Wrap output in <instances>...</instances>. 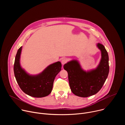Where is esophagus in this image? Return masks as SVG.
I'll return each instance as SVG.
<instances>
[{"label":"esophagus","mask_w":125,"mask_h":125,"mask_svg":"<svg viewBox=\"0 0 125 125\" xmlns=\"http://www.w3.org/2000/svg\"><path fill=\"white\" fill-rule=\"evenodd\" d=\"M68 62V59L66 58H64L63 59H62V60H61V63L62 65L65 64V63H66Z\"/></svg>","instance_id":"1"}]
</instances>
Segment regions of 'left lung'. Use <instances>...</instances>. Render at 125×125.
I'll use <instances>...</instances> for the list:
<instances>
[{
    "instance_id": "1",
    "label": "left lung",
    "mask_w": 125,
    "mask_h": 125,
    "mask_svg": "<svg viewBox=\"0 0 125 125\" xmlns=\"http://www.w3.org/2000/svg\"><path fill=\"white\" fill-rule=\"evenodd\" d=\"M97 46L101 51V58L96 68L86 72L75 60L64 65V69L68 72L71 90L77 96L87 97L97 94L108 77L109 66L107 51L101 43H97Z\"/></svg>"
}]
</instances>
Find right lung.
<instances>
[{
    "label": "right lung",
    "instance_id": "1",
    "mask_svg": "<svg viewBox=\"0 0 125 125\" xmlns=\"http://www.w3.org/2000/svg\"><path fill=\"white\" fill-rule=\"evenodd\" d=\"M22 46L18 50L14 65L16 80L20 88L26 94L34 97H43L51 92L53 82L61 70L62 65L58 61L46 67L37 75H30L22 68L20 59Z\"/></svg>",
    "mask_w": 125,
    "mask_h": 125
}]
</instances>
